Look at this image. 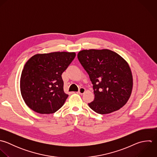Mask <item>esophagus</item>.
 Returning a JSON list of instances; mask_svg holds the SVG:
<instances>
[{
  "instance_id": "34e87169",
  "label": "esophagus",
  "mask_w": 157,
  "mask_h": 157,
  "mask_svg": "<svg viewBox=\"0 0 157 157\" xmlns=\"http://www.w3.org/2000/svg\"><path fill=\"white\" fill-rule=\"evenodd\" d=\"M86 92V89L84 88V87H81V88H79V91H78V93L79 94H84V92Z\"/></svg>"
}]
</instances>
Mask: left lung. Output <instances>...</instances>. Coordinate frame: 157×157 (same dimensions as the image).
Here are the masks:
<instances>
[{"instance_id":"left-lung-1","label":"left lung","mask_w":157,"mask_h":157,"mask_svg":"<svg viewBox=\"0 0 157 157\" xmlns=\"http://www.w3.org/2000/svg\"><path fill=\"white\" fill-rule=\"evenodd\" d=\"M78 58L93 84L94 100L89 107L97 113L107 114L122 108L133 89V75L127 62L107 49H85Z\"/></svg>"}]
</instances>
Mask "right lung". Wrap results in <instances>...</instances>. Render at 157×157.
<instances>
[{
  "label": "right lung",
  "instance_id": "1",
  "mask_svg": "<svg viewBox=\"0 0 157 157\" xmlns=\"http://www.w3.org/2000/svg\"><path fill=\"white\" fill-rule=\"evenodd\" d=\"M76 53L54 52L37 54L25 63L20 79L22 97L33 111L52 114L64 104L68 95L63 91L62 73Z\"/></svg>",
  "mask_w": 157,
  "mask_h": 157
}]
</instances>
